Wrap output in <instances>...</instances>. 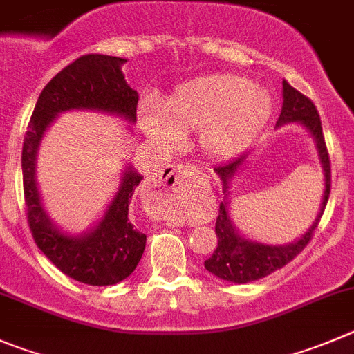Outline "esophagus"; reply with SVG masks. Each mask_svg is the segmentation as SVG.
Instances as JSON below:
<instances>
[{
	"instance_id": "esophagus-1",
	"label": "esophagus",
	"mask_w": 354,
	"mask_h": 354,
	"mask_svg": "<svg viewBox=\"0 0 354 354\" xmlns=\"http://www.w3.org/2000/svg\"><path fill=\"white\" fill-rule=\"evenodd\" d=\"M194 171H196V167L188 166V164H173V166H167L166 169H162L153 180L157 183L167 185V187H176L181 181H185V178L190 176Z\"/></svg>"
}]
</instances>
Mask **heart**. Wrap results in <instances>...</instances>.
I'll list each match as a JSON object with an SVG mask.
<instances>
[{
  "mask_svg": "<svg viewBox=\"0 0 354 354\" xmlns=\"http://www.w3.org/2000/svg\"><path fill=\"white\" fill-rule=\"evenodd\" d=\"M269 92L237 75H209L178 85L164 101L140 110L145 132L162 147L197 132V145L211 158H225L246 147L270 115Z\"/></svg>",
  "mask_w": 354,
  "mask_h": 354,
  "instance_id": "heart-1",
  "label": "heart"
}]
</instances>
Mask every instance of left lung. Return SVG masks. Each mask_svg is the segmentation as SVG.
Listing matches in <instances>:
<instances>
[{
    "label": "left lung",
    "instance_id": "8db88e82",
    "mask_svg": "<svg viewBox=\"0 0 354 354\" xmlns=\"http://www.w3.org/2000/svg\"><path fill=\"white\" fill-rule=\"evenodd\" d=\"M292 122H297L302 127H306L313 136L316 150H318L323 176H325V190H323V199L315 222L306 230V234H302L299 239L290 244L274 246V244H263L250 239V237H244L236 229L229 213V183L236 176L237 171L241 169L248 153H243L232 160L225 162V164L216 166L214 173L222 180L225 196H223V203L220 204L216 225H214V232L218 237L216 250L204 262V267L220 279L236 283V285H244V283L257 281L260 277H266L272 274L274 270L281 269L286 263L292 262L307 246V243L311 241L313 232L322 220V214L325 211L326 203H328L330 181H332L330 180V158L328 151H326L325 138H323L322 120H319L318 110H316L311 99L300 94L288 82L283 80V108L281 115L277 118V127L283 124H292Z\"/></svg>",
    "mask_w": 354,
    "mask_h": 354
}]
</instances>
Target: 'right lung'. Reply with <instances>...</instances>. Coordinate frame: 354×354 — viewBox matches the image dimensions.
<instances>
[{"label":"right lung","mask_w":354,"mask_h":354,"mask_svg":"<svg viewBox=\"0 0 354 354\" xmlns=\"http://www.w3.org/2000/svg\"><path fill=\"white\" fill-rule=\"evenodd\" d=\"M127 59L88 54L59 71L39 94L22 147V181L28 222L36 246L66 276L92 286L117 285L131 276L145 252L147 236L129 216L132 194L143 180L132 166L122 173L117 194L102 218L87 232L59 229L43 207L36 183V157L52 122L64 111L92 110L136 122L138 92L125 82Z\"/></svg>","instance_id":"obj_1"}]
</instances>
